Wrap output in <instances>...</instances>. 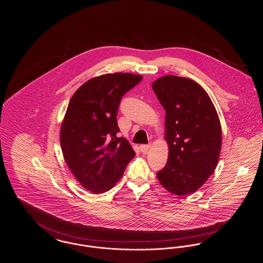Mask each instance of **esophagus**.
<instances>
[{
	"instance_id": "1",
	"label": "esophagus",
	"mask_w": 263,
	"mask_h": 263,
	"mask_svg": "<svg viewBox=\"0 0 263 263\" xmlns=\"http://www.w3.org/2000/svg\"><path fill=\"white\" fill-rule=\"evenodd\" d=\"M140 151L142 153H147L148 150L151 148V144H144V145H140Z\"/></svg>"
}]
</instances>
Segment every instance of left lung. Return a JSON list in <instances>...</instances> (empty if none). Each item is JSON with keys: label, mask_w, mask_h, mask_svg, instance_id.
Segmentation results:
<instances>
[{"label": "left lung", "mask_w": 263, "mask_h": 263, "mask_svg": "<svg viewBox=\"0 0 263 263\" xmlns=\"http://www.w3.org/2000/svg\"><path fill=\"white\" fill-rule=\"evenodd\" d=\"M152 88L165 110L168 159L157 173L167 191L193 193L212 175L219 161L222 130L212 100L199 84L187 78L164 76Z\"/></svg>", "instance_id": "8db88e82"}]
</instances>
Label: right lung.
Masks as SVG:
<instances>
[{"mask_svg":"<svg viewBox=\"0 0 263 263\" xmlns=\"http://www.w3.org/2000/svg\"><path fill=\"white\" fill-rule=\"evenodd\" d=\"M142 79L130 73L96 77L69 102L60 132L63 156L78 181L92 193L111 189L135 157L125 138L117 136L116 116L122 97Z\"/></svg>","mask_w":263,"mask_h":263,"instance_id":"right-lung-1","label":"right lung"}]
</instances>
